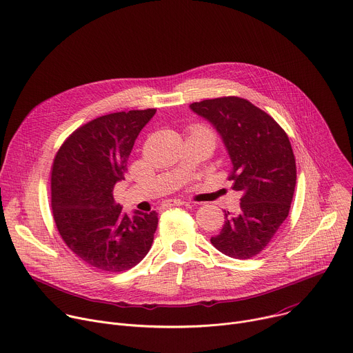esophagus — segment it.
<instances>
[{
	"label": "esophagus",
	"mask_w": 353,
	"mask_h": 353,
	"mask_svg": "<svg viewBox=\"0 0 353 353\" xmlns=\"http://www.w3.org/2000/svg\"><path fill=\"white\" fill-rule=\"evenodd\" d=\"M183 205H189V202H185V201H181V199H170V201H167V202H164V208L167 206H183Z\"/></svg>",
	"instance_id": "34e87169"
}]
</instances>
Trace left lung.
<instances>
[{
  "label": "left lung",
  "mask_w": 353,
  "mask_h": 353,
  "mask_svg": "<svg viewBox=\"0 0 353 353\" xmlns=\"http://www.w3.org/2000/svg\"><path fill=\"white\" fill-rule=\"evenodd\" d=\"M223 139L231 160L232 189L241 190L240 212L224 210V224L210 243L227 256L258 255L286 220L296 186V160L286 132L272 116L239 97L190 103Z\"/></svg>",
  "instance_id": "obj_1"
}]
</instances>
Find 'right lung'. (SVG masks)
I'll return each mask as SVG.
<instances>
[{"mask_svg":"<svg viewBox=\"0 0 353 353\" xmlns=\"http://www.w3.org/2000/svg\"><path fill=\"white\" fill-rule=\"evenodd\" d=\"M157 109L116 112L78 128L59 148L52 167V210L65 245L85 263L123 272L150 251L159 217L122 213L113 199L125 179L134 141Z\"/></svg>","mask_w":353,"mask_h":353,"instance_id":"add662e5","label":"right lung"}]
</instances>
